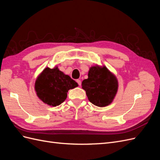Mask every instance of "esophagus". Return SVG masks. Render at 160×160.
<instances>
[{
	"mask_svg": "<svg viewBox=\"0 0 160 160\" xmlns=\"http://www.w3.org/2000/svg\"><path fill=\"white\" fill-rule=\"evenodd\" d=\"M77 83H78V85H79V86H81V81L80 79H77Z\"/></svg>",
	"mask_w": 160,
	"mask_h": 160,
	"instance_id": "34e87169",
	"label": "esophagus"
}]
</instances>
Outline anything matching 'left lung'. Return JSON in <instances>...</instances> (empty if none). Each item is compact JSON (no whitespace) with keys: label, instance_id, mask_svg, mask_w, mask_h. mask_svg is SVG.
<instances>
[{"label":"left lung","instance_id":"obj_1","mask_svg":"<svg viewBox=\"0 0 160 160\" xmlns=\"http://www.w3.org/2000/svg\"><path fill=\"white\" fill-rule=\"evenodd\" d=\"M118 81L105 67H92L88 79L82 82V88L85 91L91 103L98 107L110 104L117 93Z\"/></svg>","mask_w":160,"mask_h":160}]
</instances>
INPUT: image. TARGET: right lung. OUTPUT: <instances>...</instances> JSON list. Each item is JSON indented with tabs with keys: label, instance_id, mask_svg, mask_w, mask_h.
Segmentation results:
<instances>
[{
	"label": "right lung",
	"instance_id": "1",
	"mask_svg": "<svg viewBox=\"0 0 160 160\" xmlns=\"http://www.w3.org/2000/svg\"><path fill=\"white\" fill-rule=\"evenodd\" d=\"M78 86L69 75L57 67L43 70L35 82L37 94L43 102L53 107L59 105L66 99L67 92Z\"/></svg>",
	"mask_w": 160,
	"mask_h": 160
}]
</instances>
